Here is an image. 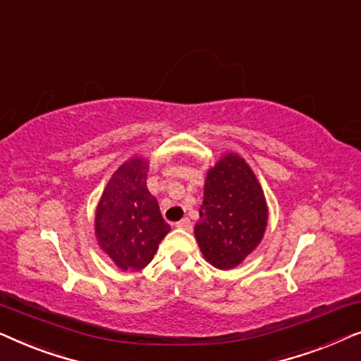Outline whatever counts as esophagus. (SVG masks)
Returning <instances> with one entry per match:
<instances>
[{"label":"esophagus","instance_id":"34e87169","mask_svg":"<svg viewBox=\"0 0 361 361\" xmlns=\"http://www.w3.org/2000/svg\"><path fill=\"white\" fill-rule=\"evenodd\" d=\"M176 226L182 230H192V221L189 219H182L180 221H177Z\"/></svg>","mask_w":361,"mask_h":361}]
</instances>
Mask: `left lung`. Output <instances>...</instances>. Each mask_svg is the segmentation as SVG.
Returning <instances> with one entry per match:
<instances>
[{
	"label": "left lung",
	"mask_w": 361,
	"mask_h": 361,
	"mask_svg": "<svg viewBox=\"0 0 361 361\" xmlns=\"http://www.w3.org/2000/svg\"><path fill=\"white\" fill-rule=\"evenodd\" d=\"M199 214L197 243L215 268L233 269L258 248L268 225V204L243 157L228 152L210 167Z\"/></svg>",
	"instance_id": "1"
}]
</instances>
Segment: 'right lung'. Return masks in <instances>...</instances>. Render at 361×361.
I'll return each mask as SVG.
<instances>
[{"instance_id": "right-lung-1", "label": "right lung", "mask_w": 361, "mask_h": 361, "mask_svg": "<svg viewBox=\"0 0 361 361\" xmlns=\"http://www.w3.org/2000/svg\"><path fill=\"white\" fill-rule=\"evenodd\" d=\"M149 162L133 156L108 180L95 212V236L105 255L123 271H140L154 258L171 226L147 190Z\"/></svg>"}]
</instances>
